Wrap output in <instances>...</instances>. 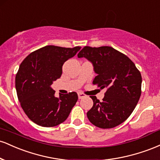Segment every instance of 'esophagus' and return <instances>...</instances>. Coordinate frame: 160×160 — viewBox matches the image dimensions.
<instances>
[{
  "label": "esophagus",
  "mask_w": 160,
  "mask_h": 160,
  "mask_svg": "<svg viewBox=\"0 0 160 160\" xmlns=\"http://www.w3.org/2000/svg\"><path fill=\"white\" fill-rule=\"evenodd\" d=\"M86 95L85 94H83V93L82 92H78V98L79 99H82L83 98H85Z\"/></svg>",
  "instance_id": "esophagus-1"
}]
</instances>
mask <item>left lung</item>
I'll return each instance as SVG.
<instances>
[{"mask_svg": "<svg viewBox=\"0 0 160 160\" xmlns=\"http://www.w3.org/2000/svg\"><path fill=\"white\" fill-rule=\"evenodd\" d=\"M78 56L92 63L97 74L92 83L107 89L102 102L90 96L93 106L86 113L89 120L102 128H111L123 122L140 98V71L128 57L111 47H85Z\"/></svg>", "mask_w": 160, "mask_h": 160, "instance_id": "obj_1", "label": "left lung"}]
</instances>
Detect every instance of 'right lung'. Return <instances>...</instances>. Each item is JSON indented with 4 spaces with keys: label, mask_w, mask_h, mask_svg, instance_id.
Returning a JSON list of instances; mask_svg holds the SVG:
<instances>
[{
    "label": "right lung",
    "mask_w": 160,
    "mask_h": 160,
    "mask_svg": "<svg viewBox=\"0 0 160 160\" xmlns=\"http://www.w3.org/2000/svg\"><path fill=\"white\" fill-rule=\"evenodd\" d=\"M80 49L46 46L30 53L21 63L16 75V92L24 112L34 123L53 127L69 116L78 102L77 92L57 98L50 86L61 77L63 64Z\"/></svg>",
    "instance_id": "obj_1"
}]
</instances>
